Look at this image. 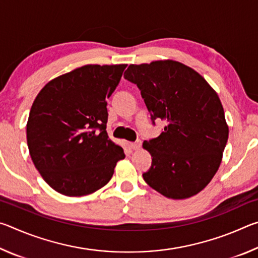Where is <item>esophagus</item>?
Wrapping results in <instances>:
<instances>
[{"label":"esophagus","mask_w":258,"mask_h":258,"mask_svg":"<svg viewBox=\"0 0 258 258\" xmlns=\"http://www.w3.org/2000/svg\"><path fill=\"white\" fill-rule=\"evenodd\" d=\"M130 147L132 148L133 150H138V149H140V147H141V141H140V140H137L135 142H131Z\"/></svg>","instance_id":"1"}]
</instances>
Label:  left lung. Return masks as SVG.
Listing matches in <instances>:
<instances>
[{"mask_svg":"<svg viewBox=\"0 0 258 258\" xmlns=\"http://www.w3.org/2000/svg\"><path fill=\"white\" fill-rule=\"evenodd\" d=\"M124 77L141 91L152 124L167 123L158 138L143 142L152 157L145 181L167 198L197 195L217 172L229 138L218 95L197 72L173 60L130 64Z\"/></svg>","mask_w":258,"mask_h":258,"instance_id":"1","label":"left lung"}]
</instances>
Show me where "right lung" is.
I'll return each instance as SVG.
<instances>
[{
    "instance_id": "right-lung-1",
    "label": "right lung",
    "mask_w": 258,
    "mask_h": 258,
    "mask_svg": "<svg viewBox=\"0 0 258 258\" xmlns=\"http://www.w3.org/2000/svg\"><path fill=\"white\" fill-rule=\"evenodd\" d=\"M126 64H87L43 87L27 121L35 167L52 189L68 197L90 195L110 181L123 148L107 134V99Z\"/></svg>"
}]
</instances>
